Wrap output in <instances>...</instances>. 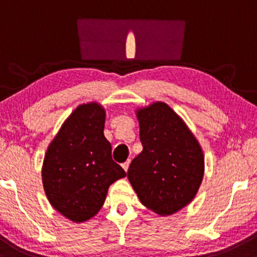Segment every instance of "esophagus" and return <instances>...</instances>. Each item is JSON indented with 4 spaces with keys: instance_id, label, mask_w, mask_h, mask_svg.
I'll use <instances>...</instances> for the list:
<instances>
[{
    "instance_id": "obj_1",
    "label": "esophagus",
    "mask_w": 257,
    "mask_h": 257,
    "mask_svg": "<svg viewBox=\"0 0 257 257\" xmlns=\"http://www.w3.org/2000/svg\"><path fill=\"white\" fill-rule=\"evenodd\" d=\"M130 163H131V160H127V161H125V163H123V164H122V167H123V170H125V171H126V172H127V170H128Z\"/></svg>"
}]
</instances>
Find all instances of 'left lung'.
Wrapping results in <instances>:
<instances>
[{
	"label": "left lung",
	"instance_id": "1",
	"mask_svg": "<svg viewBox=\"0 0 257 257\" xmlns=\"http://www.w3.org/2000/svg\"><path fill=\"white\" fill-rule=\"evenodd\" d=\"M143 151L127 177L141 203L155 214L172 215L194 199L204 176L201 147L166 103L136 110Z\"/></svg>",
	"mask_w": 257,
	"mask_h": 257
}]
</instances>
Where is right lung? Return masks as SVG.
I'll return each instance as SVG.
<instances>
[{"label":"right lung","mask_w":257,"mask_h":257,"mask_svg":"<svg viewBox=\"0 0 257 257\" xmlns=\"http://www.w3.org/2000/svg\"><path fill=\"white\" fill-rule=\"evenodd\" d=\"M105 110L96 102L81 104L53 138L42 165V183L53 209L73 222L93 217L111 183L126 176L111 159L104 137Z\"/></svg>","instance_id":"add662e5"}]
</instances>
